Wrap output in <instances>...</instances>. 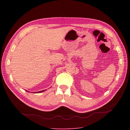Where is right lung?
I'll return each instance as SVG.
<instances>
[{
    "label": "right lung",
    "instance_id": "1",
    "mask_svg": "<svg viewBox=\"0 0 130 130\" xmlns=\"http://www.w3.org/2000/svg\"><path fill=\"white\" fill-rule=\"evenodd\" d=\"M44 91L43 90V91H39V92H38L37 93H41V92H44ZM27 92H28V91H27ZM37 93V92H36Z\"/></svg>",
    "mask_w": 130,
    "mask_h": 130
}]
</instances>
